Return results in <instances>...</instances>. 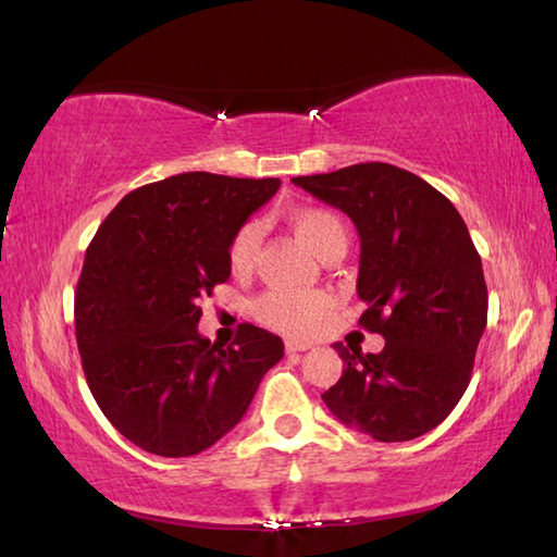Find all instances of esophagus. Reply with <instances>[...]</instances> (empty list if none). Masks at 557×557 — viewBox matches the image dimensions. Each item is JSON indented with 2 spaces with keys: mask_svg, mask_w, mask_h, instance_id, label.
I'll use <instances>...</instances> for the list:
<instances>
[{
  "mask_svg": "<svg viewBox=\"0 0 557 557\" xmlns=\"http://www.w3.org/2000/svg\"><path fill=\"white\" fill-rule=\"evenodd\" d=\"M311 345H304V342H294V339H287L285 342V351L287 354H297V351H306Z\"/></svg>",
  "mask_w": 557,
  "mask_h": 557,
  "instance_id": "34e87169",
  "label": "esophagus"
}]
</instances>
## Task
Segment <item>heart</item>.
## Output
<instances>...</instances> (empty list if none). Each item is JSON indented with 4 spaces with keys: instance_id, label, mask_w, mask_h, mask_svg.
<instances>
[{
    "instance_id": "obj_1",
    "label": "heart",
    "mask_w": 557,
    "mask_h": 557,
    "mask_svg": "<svg viewBox=\"0 0 557 557\" xmlns=\"http://www.w3.org/2000/svg\"><path fill=\"white\" fill-rule=\"evenodd\" d=\"M292 230L299 239L311 248L318 258H327L333 253H345L347 248V224L333 210L325 208H299L289 215ZM260 246L258 222L248 220L232 234L227 244V260L234 272L251 270ZM333 301L325 292H265L253 304V313L263 325L277 330L289 337H306L321 325Z\"/></svg>"
}]
</instances>
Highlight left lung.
I'll use <instances>...</instances> for the list:
<instances>
[{
    "label": "left lung",
    "instance_id": "left-lung-1",
    "mask_svg": "<svg viewBox=\"0 0 557 557\" xmlns=\"http://www.w3.org/2000/svg\"><path fill=\"white\" fill-rule=\"evenodd\" d=\"M347 212L361 236L359 325L385 337L377 354L335 349L345 361L323 401L381 443L435 429L465 395L486 330L488 289L465 220L421 176L387 162L294 176Z\"/></svg>",
    "mask_w": 557,
    "mask_h": 557
}]
</instances>
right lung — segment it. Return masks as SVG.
<instances>
[{
  "label": "right lung",
  "mask_w": 557,
  "mask_h": 557,
  "mask_svg": "<svg viewBox=\"0 0 557 557\" xmlns=\"http://www.w3.org/2000/svg\"><path fill=\"white\" fill-rule=\"evenodd\" d=\"M280 180L184 172L126 194L92 236L76 285L83 373L104 417L146 453L191 457L242 421L285 345L242 323L198 335V301L227 282V244Z\"/></svg>",
  "instance_id": "add662e5"
}]
</instances>
